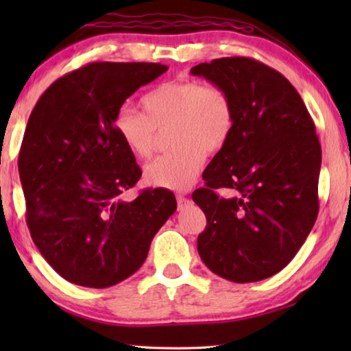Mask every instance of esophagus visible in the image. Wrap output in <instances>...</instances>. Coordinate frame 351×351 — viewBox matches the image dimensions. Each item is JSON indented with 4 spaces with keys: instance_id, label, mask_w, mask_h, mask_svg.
I'll use <instances>...</instances> for the list:
<instances>
[{
    "instance_id": "obj_1",
    "label": "esophagus",
    "mask_w": 351,
    "mask_h": 351,
    "mask_svg": "<svg viewBox=\"0 0 351 351\" xmlns=\"http://www.w3.org/2000/svg\"><path fill=\"white\" fill-rule=\"evenodd\" d=\"M176 201H178V209H184L189 204V198L186 195H176Z\"/></svg>"
}]
</instances>
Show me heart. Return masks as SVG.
I'll return each instance as SVG.
<instances>
[{"instance_id":"1","label":"heart","mask_w":351,"mask_h":351,"mask_svg":"<svg viewBox=\"0 0 351 351\" xmlns=\"http://www.w3.org/2000/svg\"><path fill=\"white\" fill-rule=\"evenodd\" d=\"M139 112L121 106L112 127L133 156L150 158L156 147L158 132L170 128V152L147 165L148 184L184 190L192 184L204 162V152L221 150L234 128L235 112L229 93L218 85H203L182 79L165 82L142 97Z\"/></svg>"}]
</instances>
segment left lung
Returning a JSON list of instances; mask_svg holds the SVG:
<instances>
[{"label":"left lung","instance_id":"obj_1","mask_svg":"<svg viewBox=\"0 0 351 351\" xmlns=\"http://www.w3.org/2000/svg\"><path fill=\"white\" fill-rule=\"evenodd\" d=\"M190 73L224 88L235 112L229 141L203 173L206 187L192 195L207 218L199 257L226 280H263L294 258L316 223V127L295 88L254 58H217Z\"/></svg>","mask_w":351,"mask_h":351}]
</instances>
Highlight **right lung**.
<instances>
[{"label": "right lung", "mask_w": 351, "mask_h": 351, "mask_svg": "<svg viewBox=\"0 0 351 351\" xmlns=\"http://www.w3.org/2000/svg\"><path fill=\"white\" fill-rule=\"evenodd\" d=\"M169 68L96 62L56 80L29 116L19 156L26 223L64 280L108 288L144 263L176 210L167 189L122 199L142 171L112 127L123 102Z\"/></svg>", "instance_id": "1"}]
</instances>
